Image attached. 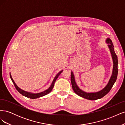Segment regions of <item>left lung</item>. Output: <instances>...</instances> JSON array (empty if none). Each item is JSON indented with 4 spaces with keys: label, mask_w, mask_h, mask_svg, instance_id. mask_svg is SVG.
Masks as SVG:
<instances>
[{
    "label": "left lung",
    "mask_w": 125,
    "mask_h": 125,
    "mask_svg": "<svg viewBox=\"0 0 125 125\" xmlns=\"http://www.w3.org/2000/svg\"><path fill=\"white\" fill-rule=\"evenodd\" d=\"M106 42L108 44V46L109 48L111 54L112 55V57L113 62V69L112 74L108 81V83L104 89L96 92H85L79 88L76 82H75L73 72L71 71V82L73 91L77 95L82 97H83L84 99L90 100H96L101 99V98L104 96L105 95H106L110 91L113 85H114L115 82H116L117 74H118V59H117V56L115 52L114 45H113L112 40L110 39L107 38L106 40Z\"/></svg>",
    "instance_id": "obj_1"
}]
</instances>
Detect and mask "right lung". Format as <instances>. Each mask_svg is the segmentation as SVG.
<instances>
[{"mask_svg":"<svg viewBox=\"0 0 125 125\" xmlns=\"http://www.w3.org/2000/svg\"><path fill=\"white\" fill-rule=\"evenodd\" d=\"M63 70L60 71L59 73H58L57 74V75L55 76V77L54 78L53 81H52V83L51 84V85L50 86V88H49L48 89H47L46 90L44 91L43 92H42L40 93H32L31 92H26L25 91L21 89L20 88H19V87L17 86V85L16 84V83L14 82V81H13V79L12 78V77H11V75L10 73V78L11 79V80H12L13 83L15 86V88L17 89V90L19 92L20 94H21L22 95H23L25 97H27L28 98H30V99H37V98H39L42 96H43L45 95H47V94H48L50 93L51 91H52V88H53V87L54 86V84H55V82L56 81V80H57V79L58 78V77H59V75L60 74Z\"/></svg>","mask_w":125,"mask_h":125,"instance_id":"1","label":"right lung"}]
</instances>
